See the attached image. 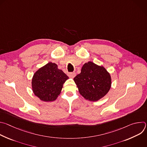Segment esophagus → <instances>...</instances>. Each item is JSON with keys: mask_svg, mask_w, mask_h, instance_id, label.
Segmentation results:
<instances>
[{"mask_svg": "<svg viewBox=\"0 0 147 147\" xmlns=\"http://www.w3.org/2000/svg\"><path fill=\"white\" fill-rule=\"evenodd\" d=\"M68 76L70 78H74L76 76V73H74V72H70V73H69Z\"/></svg>", "mask_w": 147, "mask_h": 147, "instance_id": "34e87169", "label": "esophagus"}]
</instances>
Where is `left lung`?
I'll return each mask as SVG.
<instances>
[{
    "mask_svg": "<svg viewBox=\"0 0 147 147\" xmlns=\"http://www.w3.org/2000/svg\"><path fill=\"white\" fill-rule=\"evenodd\" d=\"M80 94L90 101H97L105 95L111 87V77L103 66L91 61L83 65L81 73L74 78Z\"/></svg>",
    "mask_w": 147,
    "mask_h": 147,
    "instance_id": "left-lung-1",
    "label": "left lung"
}]
</instances>
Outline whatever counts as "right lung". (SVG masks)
<instances>
[{
  "label": "right lung",
  "mask_w": 147,
  "mask_h": 147,
  "mask_svg": "<svg viewBox=\"0 0 147 147\" xmlns=\"http://www.w3.org/2000/svg\"><path fill=\"white\" fill-rule=\"evenodd\" d=\"M69 77L52 62L40 68L34 74L32 87L34 94L41 100L51 102L60 94Z\"/></svg>",
  "instance_id": "add662e5"
}]
</instances>
